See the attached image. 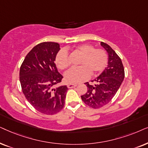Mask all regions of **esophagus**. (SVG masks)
Instances as JSON below:
<instances>
[{"label":"esophagus","instance_id":"34e87169","mask_svg":"<svg viewBox=\"0 0 148 148\" xmlns=\"http://www.w3.org/2000/svg\"><path fill=\"white\" fill-rule=\"evenodd\" d=\"M76 86H77V84H72V83H69V84H68V85H67V86H68V88H74Z\"/></svg>","mask_w":148,"mask_h":148}]
</instances>
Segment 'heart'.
<instances>
[{
  "instance_id": "obj_1",
  "label": "heart",
  "mask_w": 148,
  "mask_h": 148,
  "mask_svg": "<svg viewBox=\"0 0 148 148\" xmlns=\"http://www.w3.org/2000/svg\"><path fill=\"white\" fill-rule=\"evenodd\" d=\"M74 51L81 58L78 64L80 66L72 68L65 74V79L70 83H79L87 79L90 74L96 75L101 72L107 66L108 57L106 52L101 49H95L92 45L82 44L76 47ZM57 67L65 70L70 66L68 52L65 49L59 51L55 58Z\"/></svg>"
}]
</instances>
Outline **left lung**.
I'll return each instance as SVG.
<instances>
[{
  "label": "left lung",
  "instance_id": "left-lung-1",
  "mask_svg": "<svg viewBox=\"0 0 148 148\" xmlns=\"http://www.w3.org/2000/svg\"><path fill=\"white\" fill-rule=\"evenodd\" d=\"M101 45L108 53V65L98 77L91 82H86L87 91L81 96L86 105L98 109L109 103L113 99L125 78V69L121 59L108 44L101 42Z\"/></svg>",
  "mask_w": 148,
  "mask_h": 148
}]
</instances>
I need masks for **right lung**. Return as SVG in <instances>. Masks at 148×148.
Segmentation results:
<instances>
[{"label":"right lung","mask_w":148,"mask_h":148,"mask_svg":"<svg viewBox=\"0 0 148 148\" xmlns=\"http://www.w3.org/2000/svg\"><path fill=\"white\" fill-rule=\"evenodd\" d=\"M60 50L57 42L37 45L25 56L19 70L21 89L26 99L37 111L47 115L63 109L68 89L66 86L54 88L63 78L55 64Z\"/></svg>","instance_id":"1"}]
</instances>
